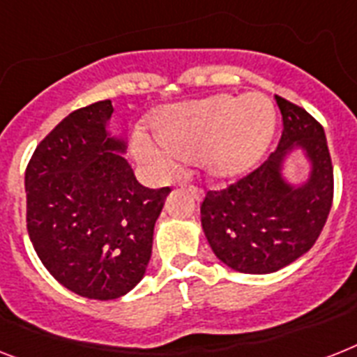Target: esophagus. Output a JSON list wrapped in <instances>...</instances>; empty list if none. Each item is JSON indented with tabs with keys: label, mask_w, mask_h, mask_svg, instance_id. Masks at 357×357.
<instances>
[{
	"label": "esophagus",
	"mask_w": 357,
	"mask_h": 357,
	"mask_svg": "<svg viewBox=\"0 0 357 357\" xmlns=\"http://www.w3.org/2000/svg\"><path fill=\"white\" fill-rule=\"evenodd\" d=\"M187 192L190 194L196 202H199V199L204 198V190L199 187H196V185H187Z\"/></svg>",
	"instance_id": "esophagus-1"
}]
</instances>
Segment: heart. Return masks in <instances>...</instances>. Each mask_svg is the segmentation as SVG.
<instances>
[{
    "label": "heart",
    "mask_w": 357,
    "mask_h": 357,
    "mask_svg": "<svg viewBox=\"0 0 357 357\" xmlns=\"http://www.w3.org/2000/svg\"><path fill=\"white\" fill-rule=\"evenodd\" d=\"M277 126V108L264 93L214 95L174 104L153 121L158 141L137 139V155L169 172L179 159L198 155L214 178H234L259 163Z\"/></svg>",
    "instance_id": "1"
}]
</instances>
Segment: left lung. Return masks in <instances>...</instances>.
<instances>
[{"label":"left lung","mask_w":357,"mask_h":357,"mask_svg":"<svg viewBox=\"0 0 357 357\" xmlns=\"http://www.w3.org/2000/svg\"><path fill=\"white\" fill-rule=\"evenodd\" d=\"M275 100L282 115L277 150L238 181L207 190L199 205L214 255L240 273H273L303 257L319 238L334 199V167L323 126L297 104L279 95ZM295 144L312 161V178L297 189L280 176V163Z\"/></svg>","instance_id":"obj_1"}]
</instances>
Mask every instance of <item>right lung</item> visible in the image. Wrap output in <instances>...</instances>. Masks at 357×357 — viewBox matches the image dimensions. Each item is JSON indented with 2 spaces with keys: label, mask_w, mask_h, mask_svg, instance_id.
<instances>
[{
  "label": "right lung",
  "mask_w": 357,
  "mask_h": 357,
  "mask_svg": "<svg viewBox=\"0 0 357 357\" xmlns=\"http://www.w3.org/2000/svg\"><path fill=\"white\" fill-rule=\"evenodd\" d=\"M112 100L69 113L25 170L27 231L58 282L80 297L117 299L143 279L153 225L170 187L149 188L116 150L106 123Z\"/></svg>",
  "instance_id": "right-lung-1"
}]
</instances>
